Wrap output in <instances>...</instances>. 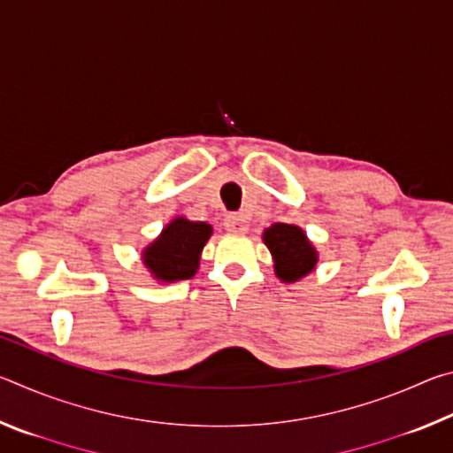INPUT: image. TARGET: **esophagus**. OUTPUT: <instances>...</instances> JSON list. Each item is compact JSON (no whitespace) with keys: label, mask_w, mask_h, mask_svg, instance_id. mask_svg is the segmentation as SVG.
Returning <instances> with one entry per match:
<instances>
[{"label":"esophagus","mask_w":453,"mask_h":453,"mask_svg":"<svg viewBox=\"0 0 453 453\" xmlns=\"http://www.w3.org/2000/svg\"><path fill=\"white\" fill-rule=\"evenodd\" d=\"M224 226L227 232L232 234H245L248 232V218L243 216V213H229V216H226L224 219Z\"/></svg>","instance_id":"obj_1"}]
</instances>
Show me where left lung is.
Masks as SVG:
<instances>
[{"label": "left lung", "mask_w": 453, "mask_h": 453, "mask_svg": "<svg viewBox=\"0 0 453 453\" xmlns=\"http://www.w3.org/2000/svg\"><path fill=\"white\" fill-rule=\"evenodd\" d=\"M264 243L273 256V270L281 281L294 283L318 264V251L302 227L273 224L264 232Z\"/></svg>", "instance_id": "1"}]
</instances>
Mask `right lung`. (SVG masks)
<instances>
[{"label": "right lung", "mask_w": 453, "mask_h": 453, "mask_svg": "<svg viewBox=\"0 0 453 453\" xmlns=\"http://www.w3.org/2000/svg\"><path fill=\"white\" fill-rule=\"evenodd\" d=\"M210 235L211 226L205 221L175 218L143 250L142 262L157 281L189 280L197 272L199 256Z\"/></svg>", "instance_id": "right-lung-1"}]
</instances>
